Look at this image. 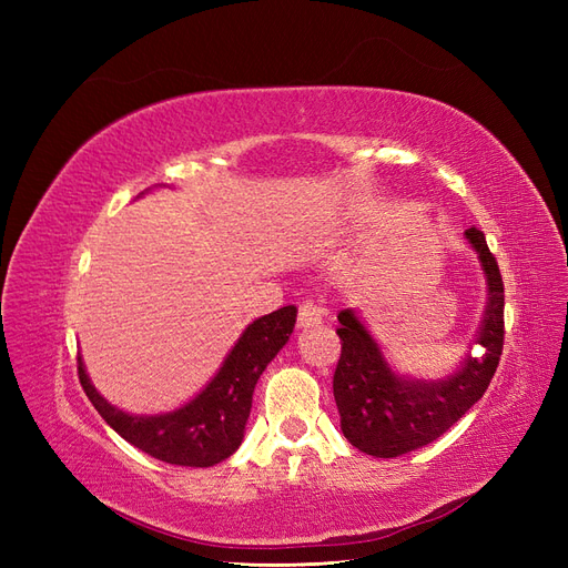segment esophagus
<instances>
[{"label": "esophagus", "mask_w": 568, "mask_h": 568, "mask_svg": "<svg viewBox=\"0 0 568 568\" xmlns=\"http://www.w3.org/2000/svg\"><path fill=\"white\" fill-rule=\"evenodd\" d=\"M324 315H326V311L322 305L305 301L298 305V326L301 329H307V326H317V324H322Z\"/></svg>", "instance_id": "obj_1"}]
</instances>
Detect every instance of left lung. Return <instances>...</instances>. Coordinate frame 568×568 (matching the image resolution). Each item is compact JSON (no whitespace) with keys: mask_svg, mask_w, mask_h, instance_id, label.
<instances>
[{"mask_svg":"<svg viewBox=\"0 0 568 568\" xmlns=\"http://www.w3.org/2000/svg\"><path fill=\"white\" fill-rule=\"evenodd\" d=\"M478 253L488 282V305L476 343L484 353L467 355L448 379L424 382L395 372L353 311H341L336 329L341 357L334 372V398L341 432L372 457H400L443 436L474 403L484 398L505 346V284L486 236L464 232Z\"/></svg>","mask_w":568,"mask_h":568,"instance_id":"8db88e82","label":"left lung"}]
</instances>
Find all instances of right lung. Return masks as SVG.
<instances>
[{
  "label": "right lung",
  "instance_id": "1",
  "mask_svg": "<svg viewBox=\"0 0 568 568\" xmlns=\"http://www.w3.org/2000/svg\"><path fill=\"white\" fill-rule=\"evenodd\" d=\"M296 313V305H284L248 324L211 384L168 415L134 417L115 409L97 393L78 355L80 384L104 422L134 448L178 467H213L242 445L253 388L294 332Z\"/></svg>",
  "mask_w": 568,
  "mask_h": 568
}]
</instances>
